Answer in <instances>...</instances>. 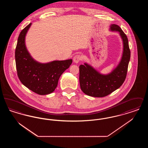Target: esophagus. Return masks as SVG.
Masks as SVG:
<instances>
[{"mask_svg":"<svg viewBox=\"0 0 148 148\" xmlns=\"http://www.w3.org/2000/svg\"><path fill=\"white\" fill-rule=\"evenodd\" d=\"M82 59V57L79 54H77V55L75 56H74V58H73V61L75 63H79Z\"/></svg>","mask_w":148,"mask_h":148,"instance_id":"1","label":"esophagus"}]
</instances>
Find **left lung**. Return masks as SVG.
<instances>
[{
    "instance_id": "1",
    "label": "left lung",
    "mask_w": 148,
    "mask_h": 148,
    "mask_svg": "<svg viewBox=\"0 0 148 148\" xmlns=\"http://www.w3.org/2000/svg\"><path fill=\"white\" fill-rule=\"evenodd\" d=\"M110 30L118 32L123 43V51L120 62L112 72L102 74L92 66L85 63L79 66L80 88L85 94L93 97H104L121 86L127 77L130 51L126 34L118 25L112 24Z\"/></svg>"
}]
</instances>
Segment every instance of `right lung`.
Masks as SVG:
<instances>
[{"instance_id": "add662e5", "label": "right lung", "mask_w": 148, "mask_h": 148, "mask_svg": "<svg viewBox=\"0 0 148 148\" xmlns=\"http://www.w3.org/2000/svg\"><path fill=\"white\" fill-rule=\"evenodd\" d=\"M31 25L30 23L21 30L18 39L15 53L17 74L21 83L29 89L39 95H47L55 90L59 77L69 68L73 60H54L47 63L35 60L29 54L25 42Z\"/></svg>"}]
</instances>
